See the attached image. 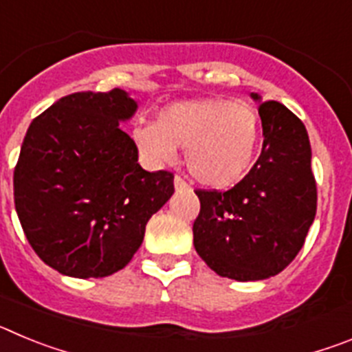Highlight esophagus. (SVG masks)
Returning <instances> with one entry per match:
<instances>
[{
    "label": "esophagus",
    "mask_w": 352,
    "mask_h": 352,
    "mask_svg": "<svg viewBox=\"0 0 352 352\" xmlns=\"http://www.w3.org/2000/svg\"><path fill=\"white\" fill-rule=\"evenodd\" d=\"M174 186H176V190H185V188H188V183L185 182V178H182V176H174Z\"/></svg>",
    "instance_id": "1"
}]
</instances>
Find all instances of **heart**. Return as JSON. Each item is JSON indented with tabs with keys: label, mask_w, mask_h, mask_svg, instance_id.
Returning <instances> with one entry per match:
<instances>
[{
	"label": "heart",
	"mask_w": 352,
	"mask_h": 352,
	"mask_svg": "<svg viewBox=\"0 0 352 352\" xmlns=\"http://www.w3.org/2000/svg\"><path fill=\"white\" fill-rule=\"evenodd\" d=\"M256 109L226 98L176 102L158 113L155 123L133 126L139 151L155 164H169L176 148H186V167L206 186L226 188L250 169L259 146Z\"/></svg>",
	"instance_id": "heart-1"
}]
</instances>
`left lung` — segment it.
<instances>
[{
    "mask_svg": "<svg viewBox=\"0 0 352 352\" xmlns=\"http://www.w3.org/2000/svg\"><path fill=\"white\" fill-rule=\"evenodd\" d=\"M254 100L259 96L254 93ZM263 151L229 190L197 188L194 247L217 275L263 280L287 268L316 219L317 186L307 129L280 102L259 104Z\"/></svg>",
    "mask_w": 352,
    "mask_h": 352,
    "instance_id": "8db88e82",
    "label": "left lung"
}]
</instances>
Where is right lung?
I'll return each mask as SVG.
<instances>
[{"instance_id":"obj_1","label":"right lung","mask_w":352,"mask_h":352,"mask_svg":"<svg viewBox=\"0 0 352 352\" xmlns=\"http://www.w3.org/2000/svg\"><path fill=\"white\" fill-rule=\"evenodd\" d=\"M135 109L123 89L79 91L31 121L14 169L15 210L36 256L56 272L98 278L125 268L173 195L174 174L142 169L120 129Z\"/></svg>"}]
</instances>
